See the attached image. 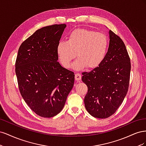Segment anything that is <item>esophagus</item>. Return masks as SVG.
<instances>
[{
  "label": "esophagus",
  "instance_id": "esophagus-1",
  "mask_svg": "<svg viewBox=\"0 0 146 146\" xmlns=\"http://www.w3.org/2000/svg\"><path fill=\"white\" fill-rule=\"evenodd\" d=\"M82 78V75L79 73H76V75H75V79H76V80H80Z\"/></svg>",
  "mask_w": 146,
  "mask_h": 146
}]
</instances>
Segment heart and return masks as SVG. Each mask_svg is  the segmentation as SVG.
<instances>
[{"instance_id":"b5f03b06","label":"heart","mask_w":146,"mask_h":146,"mask_svg":"<svg viewBox=\"0 0 146 146\" xmlns=\"http://www.w3.org/2000/svg\"><path fill=\"white\" fill-rule=\"evenodd\" d=\"M109 47L108 36L103 33L87 29L72 30L68 41H60L56 46V52L61 63L68 68L71 61L78 58L72 64L73 69L79 70L88 66L95 68L105 58Z\"/></svg>"}]
</instances>
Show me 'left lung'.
<instances>
[{
	"label": "left lung",
	"instance_id": "left-lung-1",
	"mask_svg": "<svg viewBox=\"0 0 146 146\" xmlns=\"http://www.w3.org/2000/svg\"><path fill=\"white\" fill-rule=\"evenodd\" d=\"M105 58L98 67L82 73L88 86L84 102L94 117L104 119L116 112L127 95L131 70L130 59L124 43L111 30Z\"/></svg>",
	"mask_w": 146,
	"mask_h": 146
}]
</instances>
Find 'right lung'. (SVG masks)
I'll return each instance as SVG.
<instances>
[{
	"label": "right lung",
	"mask_w": 146,
	"mask_h": 146,
	"mask_svg": "<svg viewBox=\"0 0 146 146\" xmlns=\"http://www.w3.org/2000/svg\"><path fill=\"white\" fill-rule=\"evenodd\" d=\"M66 27L55 24L38 29L17 53L15 72L21 94L43 117H54L62 110L74 84V73L57 61L56 46Z\"/></svg>",
	"instance_id": "1"
}]
</instances>
